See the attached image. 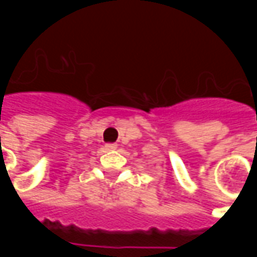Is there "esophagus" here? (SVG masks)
Instances as JSON below:
<instances>
[{
	"mask_svg": "<svg viewBox=\"0 0 257 257\" xmlns=\"http://www.w3.org/2000/svg\"><path fill=\"white\" fill-rule=\"evenodd\" d=\"M104 149H106L107 151L115 150V149H117V145H114V143H108V145H106V146H104Z\"/></svg>",
	"mask_w": 257,
	"mask_h": 257,
	"instance_id": "34e87169",
	"label": "esophagus"
}]
</instances>
